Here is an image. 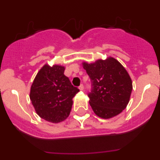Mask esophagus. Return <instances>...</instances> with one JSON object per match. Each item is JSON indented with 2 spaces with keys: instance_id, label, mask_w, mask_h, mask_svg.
Listing matches in <instances>:
<instances>
[{
  "instance_id": "34e87169",
  "label": "esophagus",
  "mask_w": 160,
  "mask_h": 160,
  "mask_svg": "<svg viewBox=\"0 0 160 160\" xmlns=\"http://www.w3.org/2000/svg\"><path fill=\"white\" fill-rule=\"evenodd\" d=\"M79 89H80V90H83V85L80 84V87H79Z\"/></svg>"
}]
</instances>
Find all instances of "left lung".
<instances>
[{
  "label": "left lung",
  "mask_w": 160,
  "mask_h": 160,
  "mask_svg": "<svg viewBox=\"0 0 160 160\" xmlns=\"http://www.w3.org/2000/svg\"><path fill=\"white\" fill-rule=\"evenodd\" d=\"M82 64L91 82L88 97L93 112L104 119L120 114L128 105L132 90V80L125 67L113 57Z\"/></svg>",
  "instance_id": "8db88e82"
}]
</instances>
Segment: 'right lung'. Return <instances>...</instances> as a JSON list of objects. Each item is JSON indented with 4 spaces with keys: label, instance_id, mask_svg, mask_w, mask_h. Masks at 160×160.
I'll list each match as a JSON object with an SVG mask.
<instances>
[{
    "label": "right lung",
    "instance_id": "obj_1",
    "mask_svg": "<svg viewBox=\"0 0 160 160\" xmlns=\"http://www.w3.org/2000/svg\"><path fill=\"white\" fill-rule=\"evenodd\" d=\"M65 67L43 66L31 86L30 100L40 118L52 123H59L70 114L72 98L79 89L64 75Z\"/></svg>",
    "mask_w": 160,
    "mask_h": 160
}]
</instances>
